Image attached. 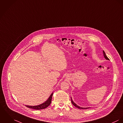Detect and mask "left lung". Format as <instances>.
<instances>
[{"label": "left lung", "mask_w": 123, "mask_h": 123, "mask_svg": "<svg viewBox=\"0 0 123 123\" xmlns=\"http://www.w3.org/2000/svg\"><path fill=\"white\" fill-rule=\"evenodd\" d=\"M103 55H104V57L105 58V59H106L107 60H109V58L107 56V55H106V54H105V52H104V51H103ZM71 101H72V104H73V105L75 107H76V108H78V109H89V108H90V107H88V108H82V107H79V106H78L77 105H76L73 101V100H72V98L71 97Z\"/></svg>", "instance_id": "obj_1"}]
</instances>
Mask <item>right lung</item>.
Returning <instances> with one entry per match:
<instances>
[{"label": "right lung", "instance_id": "right-lung-1", "mask_svg": "<svg viewBox=\"0 0 123 123\" xmlns=\"http://www.w3.org/2000/svg\"><path fill=\"white\" fill-rule=\"evenodd\" d=\"M53 95V93L50 95L49 97L48 98V99L44 103L42 104H40L39 105L37 106H27L25 105V106L27 108H30V109H37V110H40V109H44L45 108H47L51 103V100H52V97Z\"/></svg>", "mask_w": 123, "mask_h": 123}]
</instances>
